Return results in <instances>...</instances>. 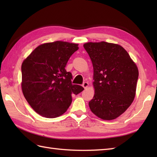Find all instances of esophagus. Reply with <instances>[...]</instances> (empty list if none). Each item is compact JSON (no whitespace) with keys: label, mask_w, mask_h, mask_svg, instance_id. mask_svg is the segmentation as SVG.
Masks as SVG:
<instances>
[{"label":"esophagus","mask_w":157,"mask_h":157,"mask_svg":"<svg viewBox=\"0 0 157 157\" xmlns=\"http://www.w3.org/2000/svg\"><path fill=\"white\" fill-rule=\"evenodd\" d=\"M88 86H89V84H88V82H84V84H83V85H82V86L83 87H84V89H86V88H87L88 87Z\"/></svg>","instance_id":"34e87169"}]
</instances>
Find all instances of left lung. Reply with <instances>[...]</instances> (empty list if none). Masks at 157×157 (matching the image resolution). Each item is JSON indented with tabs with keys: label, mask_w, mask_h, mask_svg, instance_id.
Instances as JSON below:
<instances>
[{
	"label": "left lung",
	"mask_w": 157,
	"mask_h": 157,
	"mask_svg": "<svg viewBox=\"0 0 157 157\" xmlns=\"http://www.w3.org/2000/svg\"><path fill=\"white\" fill-rule=\"evenodd\" d=\"M84 47L93 65L94 97L91 111L103 120L122 115L136 96L138 69L121 46L106 42H87Z\"/></svg>",
	"instance_id": "1"
}]
</instances>
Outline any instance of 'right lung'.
<instances>
[{"label":"right lung","mask_w":157,"mask_h":157,"mask_svg":"<svg viewBox=\"0 0 157 157\" xmlns=\"http://www.w3.org/2000/svg\"><path fill=\"white\" fill-rule=\"evenodd\" d=\"M78 44L55 41L37 46L21 65V90L26 101L46 118L62 115L72 102V94L84 90L71 84L72 75L65 69Z\"/></svg>","instance_id":"add662e5"}]
</instances>
